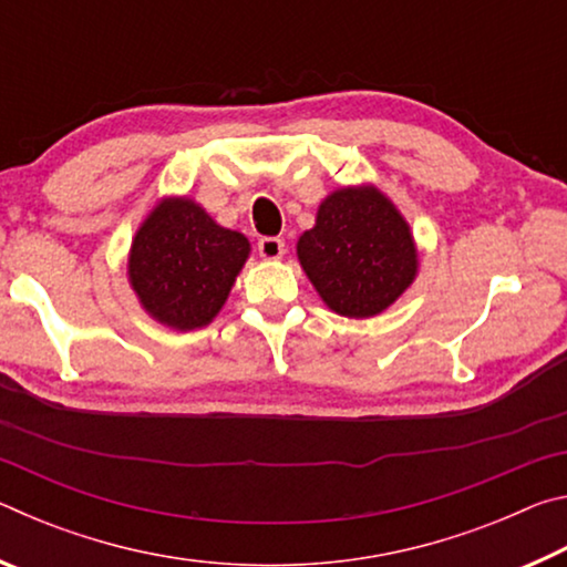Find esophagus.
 <instances>
[{"label": "esophagus", "mask_w": 567, "mask_h": 567, "mask_svg": "<svg viewBox=\"0 0 567 567\" xmlns=\"http://www.w3.org/2000/svg\"><path fill=\"white\" fill-rule=\"evenodd\" d=\"M257 252H260L265 260H280L285 255V243L280 237H262L257 243Z\"/></svg>", "instance_id": "34e87169"}]
</instances>
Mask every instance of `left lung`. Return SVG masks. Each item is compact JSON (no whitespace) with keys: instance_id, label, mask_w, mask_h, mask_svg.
I'll return each instance as SVG.
<instances>
[{"instance_id":"left-lung-1","label":"left lung","mask_w":567,"mask_h":567,"mask_svg":"<svg viewBox=\"0 0 567 567\" xmlns=\"http://www.w3.org/2000/svg\"><path fill=\"white\" fill-rule=\"evenodd\" d=\"M297 257L330 310L344 318L382 312L417 272L408 223L372 187L332 192L297 243Z\"/></svg>"}]
</instances>
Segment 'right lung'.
I'll list each match as a JSON object with an SVG mask.
<instances>
[{
    "label": "right lung",
    "mask_w": 567,
    "mask_h": 567,
    "mask_svg": "<svg viewBox=\"0 0 567 567\" xmlns=\"http://www.w3.org/2000/svg\"><path fill=\"white\" fill-rule=\"evenodd\" d=\"M247 255L245 235L219 227L192 199H167L134 237L130 280L152 318L195 330L225 305Z\"/></svg>",
    "instance_id": "add662e5"
}]
</instances>
